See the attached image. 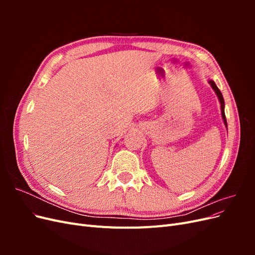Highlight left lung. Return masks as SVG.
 I'll return each instance as SVG.
<instances>
[{
  "instance_id": "8db88e82",
  "label": "left lung",
  "mask_w": 255,
  "mask_h": 255,
  "mask_svg": "<svg viewBox=\"0 0 255 255\" xmlns=\"http://www.w3.org/2000/svg\"><path fill=\"white\" fill-rule=\"evenodd\" d=\"M210 84H211V86L213 87V89L215 90V92H216V94H217V96H218V98H219V101H220V104H221L222 118H223V121H225L226 127L228 128V126H227V118H226V114H225V100H223V97H222V95H221V92H220V90L218 89V87L216 86L215 82H214V81H210Z\"/></svg>"
}]
</instances>
